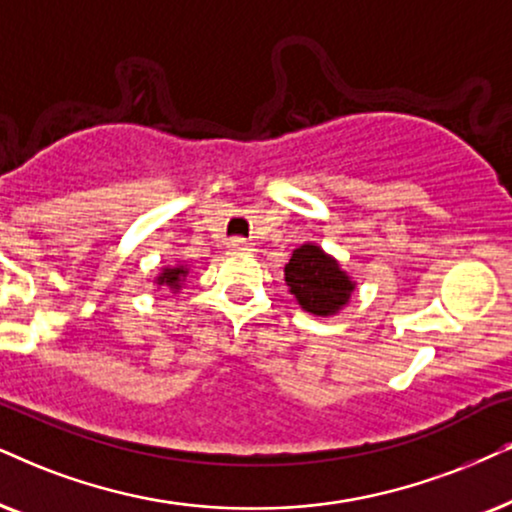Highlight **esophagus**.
I'll use <instances>...</instances> for the list:
<instances>
[{
	"instance_id": "34e87169",
	"label": "esophagus",
	"mask_w": 512,
	"mask_h": 512,
	"mask_svg": "<svg viewBox=\"0 0 512 512\" xmlns=\"http://www.w3.org/2000/svg\"><path fill=\"white\" fill-rule=\"evenodd\" d=\"M229 248L236 250V252H248L250 250V243L245 241V238H231Z\"/></svg>"
}]
</instances>
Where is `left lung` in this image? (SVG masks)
Wrapping results in <instances>:
<instances>
[{
    "label": "left lung",
    "instance_id": "8db88e82",
    "mask_svg": "<svg viewBox=\"0 0 512 512\" xmlns=\"http://www.w3.org/2000/svg\"><path fill=\"white\" fill-rule=\"evenodd\" d=\"M286 283L304 312L333 316L349 302L354 281L319 245L304 243L286 264Z\"/></svg>",
    "mask_w": 512,
    "mask_h": 512
}]
</instances>
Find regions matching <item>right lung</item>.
<instances>
[{
    "mask_svg": "<svg viewBox=\"0 0 512 512\" xmlns=\"http://www.w3.org/2000/svg\"><path fill=\"white\" fill-rule=\"evenodd\" d=\"M186 274H189V269L181 267V264H177V267H165L163 274L155 278V283H158V286H167L172 290H179L181 281H184Z\"/></svg>",
    "mask_w": 512,
    "mask_h": 512,
    "instance_id": "obj_1",
    "label": "right lung"
}]
</instances>
